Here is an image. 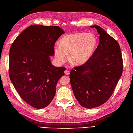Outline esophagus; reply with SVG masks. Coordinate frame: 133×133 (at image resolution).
<instances>
[{
  "label": "esophagus",
  "mask_w": 133,
  "mask_h": 133,
  "mask_svg": "<svg viewBox=\"0 0 133 133\" xmlns=\"http://www.w3.org/2000/svg\"><path fill=\"white\" fill-rule=\"evenodd\" d=\"M65 74L66 75H69V72L68 70H66V71H65Z\"/></svg>",
  "instance_id": "34e87169"
}]
</instances>
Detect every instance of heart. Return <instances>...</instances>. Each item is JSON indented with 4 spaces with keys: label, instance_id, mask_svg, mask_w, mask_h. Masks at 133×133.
<instances>
[{
    "label": "heart",
    "instance_id": "1",
    "mask_svg": "<svg viewBox=\"0 0 133 133\" xmlns=\"http://www.w3.org/2000/svg\"><path fill=\"white\" fill-rule=\"evenodd\" d=\"M96 43V38L92 33L67 34L60 39V45L54 47L55 59L59 63L64 62L69 53V59L74 64H82L92 54Z\"/></svg>",
    "mask_w": 133,
    "mask_h": 133
}]
</instances>
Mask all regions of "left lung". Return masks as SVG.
<instances>
[{"instance_id":"1","label":"left lung","mask_w":133,"mask_h":133,"mask_svg":"<svg viewBox=\"0 0 133 133\" xmlns=\"http://www.w3.org/2000/svg\"><path fill=\"white\" fill-rule=\"evenodd\" d=\"M95 27L100 43L84 64L74 67L69 74L76 100L82 107L93 108L107 102L112 95L123 71L119 44L102 28Z\"/></svg>"}]
</instances>
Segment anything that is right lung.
I'll use <instances>...</instances> for the list:
<instances>
[{"instance_id": "obj_1", "label": "right lung", "mask_w": 133, "mask_h": 133, "mask_svg": "<svg viewBox=\"0 0 133 133\" xmlns=\"http://www.w3.org/2000/svg\"><path fill=\"white\" fill-rule=\"evenodd\" d=\"M64 30L57 26L32 25L21 33L10 50L9 76L20 96L37 108L48 106L65 67L52 65L55 42Z\"/></svg>"}]
</instances>
